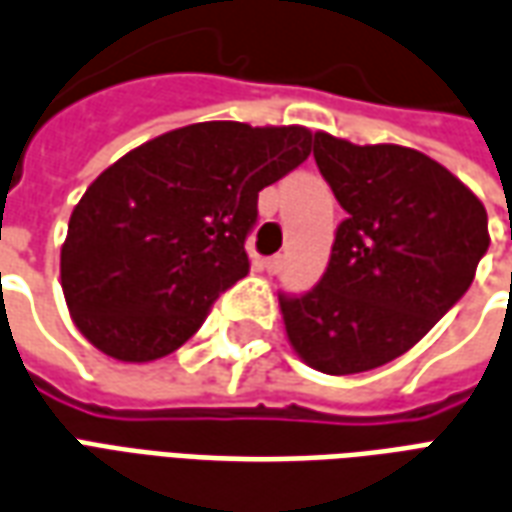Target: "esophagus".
I'll return each instance as SVG.
<instances>
[{
	"instance_id": "34e87169",
	"label": "esophagus",
	"mask_w": 512,
	"mask_h": 512,
	"mask_svg": "<svg viewBox=\"0 0 512 512\" xmlns=\"http://www.w3.org/2000/svg\"><path fill=\"white\" fill-rule=\"evenodd\" d=\"M282 263H285V257L274 255V257H266V263H263V266H266L268 274H277L279 268H282Z\"/></svg>"
}]
</instances>
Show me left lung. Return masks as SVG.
<instances>
[{"instance_id": "1", "label": "left lung", "mask_w": 512, "mask_h": 512, "mask_svg": "<svg viewBox=\"0 0 512 512\" xmlns=\"http://www.w3.org/2000/svg\"><path fill=\"white\" fill-rule=\"evenodd\" d=\"M315 164L348 213L329 266L301 296H279L296 354L329 376L392 362L461 301L488 252V213L419 150L315 134Z\"/></svg>"}]
</instances>
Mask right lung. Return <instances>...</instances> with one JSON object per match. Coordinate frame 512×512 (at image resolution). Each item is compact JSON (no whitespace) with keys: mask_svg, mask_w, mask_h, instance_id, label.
Here are the masks:
<instances>
[{"mask_svg":"<svg viewBox=\"0 0 512 512\" xmlns=\"http://www.w3.org/2000/svg\"><path fill=\"white\" fill-rule=\"evenodd\" d=\"M310 150L301 126L213 120L156 136L104 169L73 208L60 255L79 332L120 362L178 351L249 271L257 191Z\"/></svg>","mask_w":512,"mask_h":512,"instance_id":"right-lung-1","label":"right lung"}]
</instances>
